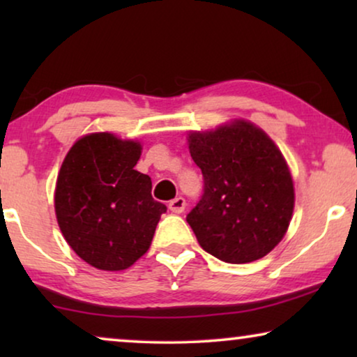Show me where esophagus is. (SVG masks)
<instances>
[{
	"mask_svg": "<svg viewBox=\"0 0 357 357\" xmlns=\"http://www.w3.org/2000/svg\"><path fill=\"white\" fill-rule=\"evenodd\" d=\"M185 206H187V202H185L183 197L174 198L172 202L169 203V209H170V211H172V213H175V214L183 213V211H185Z\"/></svg>",
	"mask_w": 357,
	"mask_h": 357,
	"instance_id": "esophagus-1",
	"label": "esophagus"
}]
</instances>
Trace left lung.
I'll list each match as a JSON object with an SVG mask.
<instances>
[{
	"mask_svg": "<svg viewBox=\"0 0 357 357\" xmlns=\"http://www.w3.org/2000/svg\"><path fill=\"white\" fill-rule=\"evenodd\" d=\"M188 149L204 187L187 222L203 250L236 265L268 255L294 211V183L278 146L250 121L234 120L192 131Z\"/></svg>",
	"mask_w": 357,
	"mask_h": 357,
	"instance_id": "1",
	"label": "left lung"
}]
</instances>
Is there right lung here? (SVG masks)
Segmentation results:
<instances>
[{
    "label": "right lung",
    "mask_w": 357,
    "mask_h": 357,
    "mask_svg": "<svg viewBox=\"0 0 357 357\" xmlns=\"http://www.w3.org/2000/svg\"><path fill=\"white\" fill-rule=\"evenodd\" d=\"M139 155L136 141L91 133L73 144L58 174V226L76 255L99 270H126L143 257L167 211L151 195L149 175L135 170Z\"/></svg>",
    "instance_id": "right-lung-1"
}]
</instances>
